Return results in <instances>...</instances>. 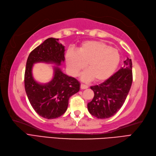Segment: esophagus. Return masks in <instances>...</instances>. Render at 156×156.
Returning <instances> with one entry per match:
<instances>
[{
	"instance_id": "obj_1",
	"label": "esophagus",
	"mask_w": 156,
	"mask_h": 156,
	"mask_svg": "<svg viewBox=\"0 0 156 156\" xmlns=\"http://www.w3.org/2000/svg\"><path fill=\"white\" fill-rule=\"evenodd\" d=\"M88 88V86L87 85H85V84H81V90H85V89Z\"/></svg>"
}]
</instances>
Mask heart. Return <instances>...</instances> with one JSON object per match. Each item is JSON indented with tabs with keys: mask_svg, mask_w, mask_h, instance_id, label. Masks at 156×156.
Instances as JSON below:
<instances>
[{
	"mask_svg": "<svg viewBox=\"0 0 156 156\" xmlns=\"http://www.w3.org/2000/svg\"><path fill=\"white\" fill-rule=\"evenodd\" d=\"M66 66L71 75L77 76L83 69L81 79L102 82L108 79L118 68L120 56L119 50L100 41H87L78 48L77 52L69 50L66 53Z\"/></svg>",
	"mask_w": 156,
	"mask_h": 156,
	"instance_id": "1",
	"label": "heart"
}]
</instances>
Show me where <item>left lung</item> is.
<instances>
[{"label":"left lung","instance_id":"1","mask_svg":"<svg viewBox=\"0 0 156 156\" xmlns=\"http://www.w3.org/2000/svg\"><path fill=\"white\" fill-rule=\"evenodd\" d=\"M133 82L132 61L127 58L123 67L100 85L91 86L94 97L87 109L98 119H108L122 106Z\"/></svg>","mask_w":156,"mask_h":156}]
</instances>
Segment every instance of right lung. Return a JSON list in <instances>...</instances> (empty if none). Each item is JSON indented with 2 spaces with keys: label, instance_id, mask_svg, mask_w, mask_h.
I'll list each match as a JSON object with an SVG mask.
<instances>
[{
  "label": "right lung",
  "instance_id": "1",
  "mask_svg": "<svg viewBox=\"0 0 156 156\" xmlns=\"http://www.w3.org/2000/svg\"><path fill=\"white\" fill-rule=\"evenodd\" d=\"M65 46L58 39L50 37L33 50L28 56L25 67L24 83L25 92L34 110L47 119L58 118L67 109L69 99L77 93L80 83L74 77L63 73L58 66L65 61ZM55 64L54 77L46 84L34 80L32 67L35 63Z\"/></svg>",
  "mask_w": 156,
  "mask_h": 156
}]
</instances>
